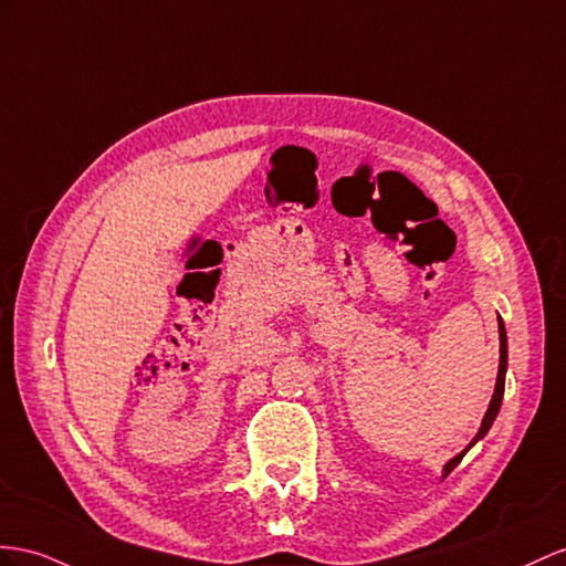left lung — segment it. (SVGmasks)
I'll use <instances>...</instances> for the list:
<instances>
[{"label": "left lung", "instance_id": "left-lung-1", "mask_svg": "<svg viewBox=\"0 0 566 566\" xmlns=\"http://www.w3.org/2000/svg\"><path fill=\"white\" fill-rule=\"evenodd\" d=\"M497 327H500V370H497V382H495V392H492V399H490V407H488V411H485V416H483V423H481V428H478V432H475V438L469 442V447L463 449V452H459L454 459H449L444 467H442V478H447L449 473H452L457 467H459V461L467 457V452L469 449L478 442V440H483L485 434H488V430H490V426L495 423V418H497V413H500V407H502V397H504V375H506V329H504V323H502V317L497 315Z\"/></svg>", "mask_w": 566, "mask_h": 566}]
</instances>
